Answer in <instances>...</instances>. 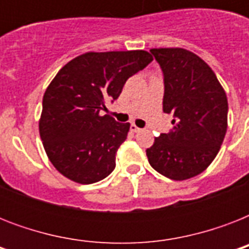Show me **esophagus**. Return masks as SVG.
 Listing matches in <instances>:
<instances>
[{
  "label": "esophagus",
  "mask_w": 249,
  "mask_h": 249,
  "mask_svg": "<svg viewBox=\"0 0 249 249\" xmlns=\"http://www.w3.org/2000/svg\"><path fill=\"white\" fill-rule=\"evenodd\" d=\"M130 130H132V132H134V133H137V132H140L141 128H138L136 124H130Z\"/></svg>",
  "instance_id": "obj_1"
}]
</instances>
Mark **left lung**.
<instances>
[{"label":"left lung","instance_id":"1","mask_svg":"<svg viewBox=\"0 0 249 249\" xmlns=\"http://www.w3.org/2000/svg\"><path fill=\"white\" fill-rule=\"evenodd\" d=\"M164 77L163 111L173 113V129L146 150L150 165L183 181L212 163L228 129V98L214 72L185 49H151Z\"/></svg>","mask_w":249,"mask_h":249}]
</instances>
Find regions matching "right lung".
I'll return each instance as SVG.
<instances>
[{"mask_svg":"<svg viewBox=\"0 0 249 249\" xmlns=\"http://www.w3.org/2000/svg\"><path fill=\"white\" fill-rule=\"evenodd\" d=\"M152 62L150 53H86L68 62L44 94L40 136L52 164L64 177L89 185L116 166L115 155L130 124L101 115L130 76Z\"/></svg>","mask_w":249,"mask_h":249,"instance_id":"1","label":"right lung"}]
</instances>
